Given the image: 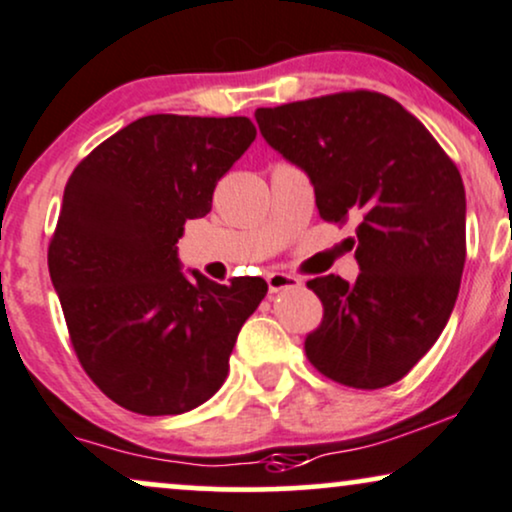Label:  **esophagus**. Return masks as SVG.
Instances as JSON below:
<instances>
[{"label":"esophagus","mask_w":512,"mask_h":512,"mask_svg":"<svg viewBox=\"0 0 512 512\" xmlns=\"http://www.w3.org/2000/svg\"><path fill=\"white\" fill-rule=\"evenodd\" d=\"M267 286H269V293H279V291H288V288L303 286V281H300L298 276L283 274V272H272L267 276Z\"/></svg>","instance_id":"obj_1"}]
</instances>
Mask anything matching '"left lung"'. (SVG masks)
<instances>
[{"label":"left lung","instance_id":"8db88e82","mask_svg":"<svg viewBox=\"0 0 512 512\" xmlns=\"http://www.w3.org/2000/svg\"><path fill=\"white\" fill-rule=\"evenodd\" d=\"M269 145L315 186L326 221L360 217L355 283L319 276L324 319L307 360L353 389L396 384L434 346L465 267V186L432 133L381 92L262 107Z\"/></svg>","mask_w":512,"mask_h":512}]
</instances>
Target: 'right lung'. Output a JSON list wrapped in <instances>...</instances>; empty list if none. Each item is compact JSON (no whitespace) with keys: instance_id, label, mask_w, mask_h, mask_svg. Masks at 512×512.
<instances>
[{"instance_id":"1","label":"right lung","mask_w":512,"mask_h":512,"mask_svg":"<svg viewBox=\"0 0 512 512\" xmlns=\"http://www.w3.org/2000/svg\"><path fill=\"white\" fill-rule=\"evenodd\" d=\"M245 116L152 114L80 162L64 188L47 264L88 377L121 408L181 415L229 374L267 281L181 272L178 238L212 209L217 181L255 140Z\"/></svg>"}]
</instances>
